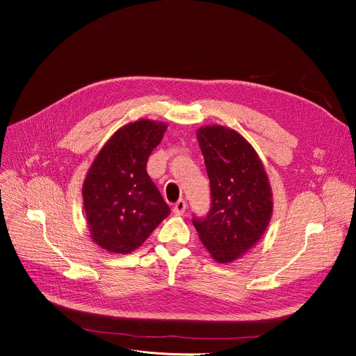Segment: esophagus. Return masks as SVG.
Masks as SVG:
<instances>
[{
	"label": "esophagus",
	"mask_w": 356,
	"mask_h": 356,
	"mask_svg": "<svg viewBox=\"0 0 356 356\" xmlns=\"http://www.w3.org/2000/svg\"><path fill=\"white\" fill-rule=\"evenodd\" d=\"M186 209H187V202L184 200H179L176 204H175V207H173V213L176 216H181L186 211Z\"/></svg>",
	"instance_id": "34e87169"
}]
</instances>
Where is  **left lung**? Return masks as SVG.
<instances>
[{
  "instance_id": "8db88e82",
  "label": "left lung",
  "mask_w": 356,
  "mask_h": 356,
  "mask_svg": "<svg viewBox=\"0 0 356 356\" xmlns=\"http://www.w3.org/2000/svg\"><path fill=\"white\" fill-rule=\"evenodd\" d=\"M211 188V209L193 217L198 236L220 264L238 259L265 234L273 201L265 168L250 143L234 129L197 131Z\"/></svg>"
}]
</instances>
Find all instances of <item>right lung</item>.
<instances>
[{"label":"right lung","instance_id":"right-lung-1","mask_svg":"<svg viewBox=\"0 0 356 356\" xmlns=\"http://www.w3.org/2000/svg\"><path fill=\"white\" fill-rule=\"evenodd\" d=\"M168 125L139 120L120 128L99 150L83 184L92 241L111 253H129L170 213L146 172L147 158Z\"/></svg>","mask_w":356,"mask_h":356}]
</instances>
